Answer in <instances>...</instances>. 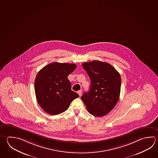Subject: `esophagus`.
I'll list each match as a JSON object with an SVG mask.
<instances>
[{
  "label": "esophagus",
  "instance_id": "34e87169",
  "mask_svg": "<svg viewBox=\"0 0 158 158\" xmlns=\"http://www.w3.org/2000/svg\"><path fill=\"white\" fill-rule=\"evenodd\" d=\"M77 93H78L79 95L81 96V93H82V90H79V91H77Z\"/></svg>",
  "mask_w": 158,
  "mask_h": 158
}]
</instances>
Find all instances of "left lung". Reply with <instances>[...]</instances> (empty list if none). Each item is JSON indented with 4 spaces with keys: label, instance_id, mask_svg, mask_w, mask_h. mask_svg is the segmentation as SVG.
I'll return each instance as SVG.
<instances>
[{
    "label": "left lung",
    "instance_id": "left-lung-1",
    "mask_svg": "<svg viewBox=\"0 0 158 158\" xmlns=\"http://www.w3.org/2000/svg\"><path fill=\"white\" fill-rule=\"evenodd\" d=\"M82 66L89 77V91L81 99L89 113L102 117L114 107L118 101L121 79L119 73L110 64L100 61L84 63Z\"/></svg>",
    "mask_w": 158,
    "mask_h": 158
}]
</instances>
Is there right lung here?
<instances>
[{
  "instance_id": "1",
  "label": "right lung",
  "mask_w": 158,
  "mask_h": 158,
  "mask_svg": "<svg viewBox=\"0 0 158 158\" xmlns=\"http://www.w3.org/2000/svg\"><path fill=\"white\" fill-rule=\"evenodd\" d=\"M76 68L74 64L51 63L37 73L35 81L36 99L46 112L51 115L63 113L79 97L71 90L68 79Z\"/></svg>"
}]
</instances>
